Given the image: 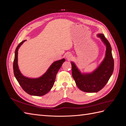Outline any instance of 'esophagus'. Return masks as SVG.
<instances>
[{
  "label": "esophagus",
  "mask_w": 126,
  "mask_h": 126,
  "mask_svg": "<svg viewBox=\"0 0 126 126\" xmlns=\"http://www.w3.org/2000/svg\"><path fill=\"white\" fill-rule=\"evenodd\" d=\"M66 58L68 60H70L72 58V56L70 54H68L66 55Z\"/></svg>",
  "instance_id": "1"
}]
</instances>
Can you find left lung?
I'll list each match as a JSON object with an SVG mask.
<instances>
[{
	"label": "left lung",
	"mask_w": 126,
	"mask_h": 126,
	"mask_svg": "<svg viewBox=\"0 0 126 126\" xmlns=\"http://www.w3.org/2000/svg\"><path fill=\"white\" fill-rule=\"evenodd\" d=\"M106 46V56L104 60L96 70L90 74H81L75 64L71 62L72 76L80 90L87 93H97L108 82L112 75L114 68V61L110 43L104 34H98Z\"/></svg>",
	"instance_id": "left-lung-1"
}]
</instances>
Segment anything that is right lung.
Segmentation results:
<instances>
[{
    "mask_svg": "<svg viewBox=\"0 0 126 126\" xmlns=\"http://www.w3.org/2000/svg\"><path fill=\"white\" fill-rule=\"evenodd\" d=\"M26 40H23L18 45L15 52L13 63L14 75L18 83L26 93L30 95L41 96L47 94L51 90L55 81L56 75L65 59H63L53 63L46 73L38 78H29L22 75L19 70L17 60L18 50Z\"/></svg>",
    "mask_w": 126,
    "mask_h": 126,
    "instance_id": "right-lung-1",
    "label": "right lung"
}]
</instances>
